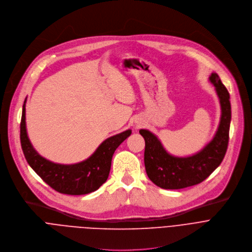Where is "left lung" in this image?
<instances>
[{"label":"left lung","mask_w":252,"mask_h":252,"mask_svg":"<svg viewBox=\"0 0 252 252\" xmlns=\"http://www.w3.org/2000/svg\"><path fill=\"white\" fill-rule=\"evenodd\" d=\"M210 81L220 98L221 117L214 139L198 153L185 158L174 157L164 149L160 140L148 130L139 132L145 140L144 163L149 179L165 189H179L205 181L222 162L228 145L231 107L229 93L219 75L214 72Z\"/></svg>","instance_id":"obj_1"}]
</instances>
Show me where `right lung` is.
Listing matches in <instances>:
<instances>
[{"mask_svg": "<svg viewBox=\"0 0 252 252\" xmlns=\"http://www.w3.org/2000/svg\"><path fill=\"white\" fill-rule=\"evenodd\" d=\"M26 100L21 120V145L25 158L32 169L50 188L61 193L79 195L98 189L109 176L115 150L131 135V130L106 139L83 162L73 165L56 164L39 156L30 142L26 129Z\"/></svg>", "mask_w": 252, "mask_h": 252, "instance_id": "1", "label": "right lung"}]
</instances>
